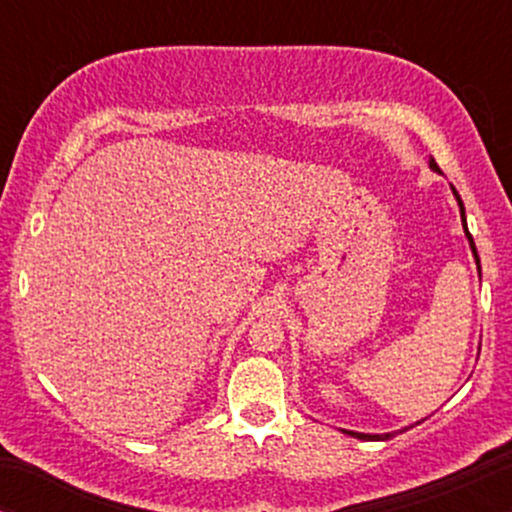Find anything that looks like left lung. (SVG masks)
Returning a JSON list of instances; mask_svg holds the SVG:
<instances>
[{
    "instance_id": "obj_1",
    "label": "left lung",
    "mask_w": 512,
    "mask_h": 512,
    "mask_svg": "<svg viewBox=\"0 0 512 512\" xmlns=\"http://www.w3.org/2000/svg\"><path fill=\"white\" fill-rule=\"evenodd\" d=\"M431 168H436V170H438V163L433 161V158H431ZM452 192H455L457 202H460V214H462V223H464V207H462V199H460V195H457V190H455V187H452ZM464 233H467V238H469V245H472V252H474V257H477V264H479L477 248H474L472 233L467 231V223H464ZM479 272H481V267H479ZM349 433H351V436H354V438H358V440H387V438H392V433H385V436H368V433H354V431H349Z\"/></svg>"
}]
</instances>
